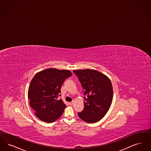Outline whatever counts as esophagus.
<instances>
[{
	"label": "esophagus",
	"mask_w": 151,
	"mask_h": 151,
	"mask_svg": "<svg viewBox=\"0 0 151 151\" xmlns=\"http://www.w3.org/2000/svg\"><path fill=\"white\" fill-rule=\"evenodd\" d=\"M73 104H74V101H72V102H70V103H69V104H70V105H73Z\"/></svg>",
	"instance_id": "34e87169"
}]
</instances>
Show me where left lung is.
<instances>
[{
	"mask_svg": "<svg viewBox=\"0 0 151 151\" xmlns=\"http://www.w3.org/2000/svg\"><path fill=\"white\" fill-rule=\"evenodd\" d=\"M83 89L84 109L79 117L87 123H95L103 118L111 105L113 92L110 79L93 69L74 70Z\"/></svg>",
	"mask_w": 151,
	"mask_h": 151,
	"instance_id": "left-lung-1",
	"label": "left lung"
}]
</instances>
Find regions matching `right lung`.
Instances as JSON below:
<instances>
[{
    "instance_id": "add662e5",
    "label": "right lung",
    "mask_w": 151,
    "mask_h": 151,
    "mask_svg": "<svg viewBox=\"0 0 151 151\" xmlns=\"http://www.w3.org/2000/svg\"><path fill=\"white\" fill-rule=\"evenodd\" d=\"M72 76L68 70L55 68L46 69L34 76L29 87L28 99L35 115L40 120L51 123L61 117L66 105L58 99L64 81Z\"/></svg>"
}]
</instances>
